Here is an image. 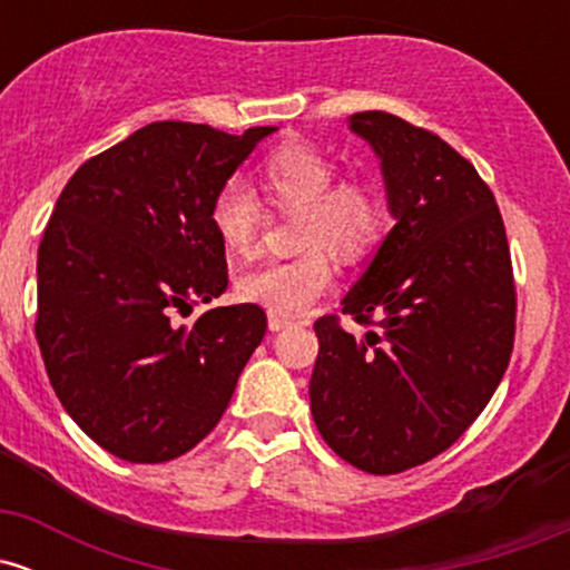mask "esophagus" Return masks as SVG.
<instances>
[{"label": "esophagus", "mask_w": 570, "mask_h": 570, "mask_svg": "<svg viewBox=\"0 0 570 570\" xmlns=\"http://www.w3.org/2000/svg\"><path fill=\"white\" fill-rule=\"evenodd\" d=\"M294 322L289 316H281V313H271V316H267V326H271V332H284V330H289Z\"/></svg>", "instance_id": "34e87169"}]
</instances>
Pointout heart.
Listing matches in <instances>:
<instances>
[{
    "label": "heart",
    "mask_w": 570,
    "mask_h": 570,
    "mask_svg": "<svg viewBox=\"0 0 570 570\" xmlns=\"http://www.w3.org/2000/svg\"><path fill=\"white\" fill-rule=\"evenodd\" d=\"M340 174L337 160L307 141H286L259 163L257 179L267 206L294 217L289 259H273L238 278L235 289L246 303H257L281 316H297L332 286L335 259L358 265L375 254L391 225L383 187L370 176ZM263 206L244 181H222L208 203V225L233 257H246L263 227Z\"/></svg>",
    "instance_id": "obj_1"
}]
</instances>
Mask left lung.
I'll return each mask as SVG.
<instances>
[{
	"instance_id": "left-lung-1",
	"label": "left lung",
	"mask_w": 570,
	"mask_h": 570,
	"mask_svg": "<svg viewBox=\"0 0 570 570\" xmlns=\"http://www.w3.org/2000/svg\"><path fill=\"white\" fill-rule=\"evenodd\" d=\"M396 217L343 313L364 337L322 316L313 330V421L351 466H421L476 421L514 345L517 289L493 193L448 141L389 112H356Z\"/></svg>"
}]
</instances>
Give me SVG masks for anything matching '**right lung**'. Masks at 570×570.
Returning <instances> with one entry per match:
<instances>
[{"label": "right lung", "instance_id": "right-lung-1", "mask_svg": "<svg viewBox=\"0 0 570 570\" xmlns=\"http://www.w3.org/2000/svg\"><path fill=\"white\" fill-rule=\"evenodd\" d=\"M273 130L149 122L58 195L37 257V343L63 410L122 461H171L212 434L263 343L259 305L212 307L193 326L174 313L227 289L208 203Z\"/></svg>", "mask_w": 570, "mask_h": 570}]
</instances>
